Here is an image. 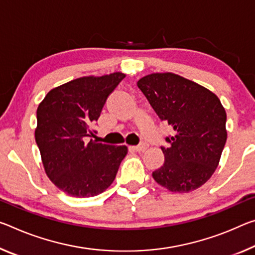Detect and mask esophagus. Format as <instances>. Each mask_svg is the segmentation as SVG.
<instances>
[{"mask_svg":"<svg viewBox=\"0 0 255 255\" xmlns=\"http://www.w3.org/2000/svg\"><path fill=\"white\" fill-rule=\"evenodd\" d=\"M129 148L132 149V151L142 152V151H145V149L147 148V145H146V143H140L139 145H137V146H129Z\"/></svg>","mask_w":255,"mask_h":255,"instance_id":"1","label":"esophagus"}]
</instances>
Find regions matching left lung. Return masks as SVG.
Here are the masks:
<instances>
[{
	"label": "left lung",
	"instance_id": "left-lung-1",
	"mask_svg": "<svg viewBox=\"0 0 255 255\" xmlns=\"http://www.w3.org/2000/svg\"><path fill=\"white\" fill-rule=\"evenodd\" d=\"M137 86L159 118L173 129L161 147L164 163L153 171L157 184L175 193L201 187L219 164L227 139V115L218 96L172 72L140 78Z\"/></svg>",
	"mask_w": 255,
	"mask_h": 255
}]
</instances>
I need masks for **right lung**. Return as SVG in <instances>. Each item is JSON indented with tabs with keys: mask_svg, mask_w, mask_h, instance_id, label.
Listing matches in <instances>:
<instances>
[{
	"mask_svg": "<svg viewBox=\"0 0 255 255\" xmlns=\"http://www.w3.org/2000/svg\"><path fill=\"white\" fill-rule=\"evenodd\" d=\"M126 75L82 77L51 90L37 108L35 139L48 178L74 197L99 195L116 178L127 146L86 142L108 96Z\"/></svg>",
	"mask_w": 255,
	"mask_h": 255,
	"instance_id": "right-lung-1",
	"label": "right lung"
}]
</instances>
